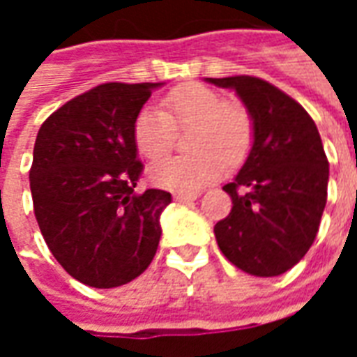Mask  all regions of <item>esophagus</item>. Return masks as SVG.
<instances>
[{"mask_svg": "<svg viewBox=\"0 0 357 357\" xmlns=\"http://www.w3.org/2000/svg\"><path fill=\"white\" fill-rule=\"evenodd\" d=\"M174 199H176L178 202H191V201H197V199H199V193H191V195L176 193L174 195Z\"/></svg>", "mask_w": 357, "mask_h": 357, "instance_id": "obj_1", "label": "esophagus"}]
</instances>
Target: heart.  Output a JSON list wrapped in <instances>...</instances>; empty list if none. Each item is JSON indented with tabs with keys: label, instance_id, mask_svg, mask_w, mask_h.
I'll list each match as a JSON object with an SVG mask.
<instances>
[{
	"label": "heart",
	"instance_id": "b5f03b06",
	"mask_svg": "<svg viewBox=\"0 0 357 357\" xmlns=\"http://www.w3.org/2000/svg\"><path fill=\"white\" fill-rule=\"evenodd\" d=\"M191 155L172 156L153 164V183L176 193H197L216 181L225 170L239 166L255 141L252 118L241 102L225 101L216 89L197 82L183 84L164 95L162 112L143 109L133 122V143L149 160H158L172 151L176 132L189 130Z\"/></svg>",
	"mask_w": 357,
	"mask_h": 357
}]
</instances>
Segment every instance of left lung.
Returning <instances> with one entry per match:
<instances>
[{
	"label": "left lung",
	"instance_id": "1",
	"mask_svg": "<svg viewBox=\"0 0 357 357\" xmlns=\"http://www.w3.org/2000/svg\"><path fill=\"white\" fill-rule=\"evenodd\" d=\"M235 89L250 112L255 141L224 191L229 216L214 225L218 247L243 271L275 277L314 245L327 202L329 162L315 122L292 97L255 76L206 78Z\"/></svg>",
	"mask_w": 357,
	"mask_h": 357
}]
</instances>
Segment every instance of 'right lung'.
Returning a JSON list of instances; mask_svg holds the SVG:
<instances>
[{
  "label": "right lung",
  "instance_id": "obj_1",
  "mask_svg": "<svg viewBox=\"0 0 357 357\" xmlns=\"http://www.w3.org/2000/svg\"><path fill=\"white\" fill-rule=\"evenodd\" d=\"M162 84L109 82L74 97L40 128L30 168L34 214L51 255L95 289L139 277L160 241L172 195L137 193L133 122Z\"/></svg>",
  "mask_w": 357,
  "mask_h": 357
}]
</instances>
